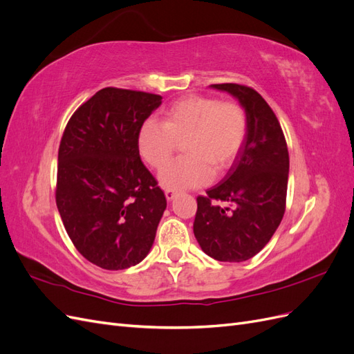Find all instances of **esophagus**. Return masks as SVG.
Masks as SVG:
<instances>
[{"mask_svg": "<svg viewBox=\"0 0 354 354\" xmlns=\"http://www.w3.org/2000/svg\"><path fill=\"white\" fill-rule=\"evenodd\" d=\"M165 196H167V199H168V201L174 199V196H176V192H174L173 189H165Z\"/></svg>", "mask_w": 354, "mask_h": 354, "instance_id": "34e87169", "label": "esophagus"}]
</instances>
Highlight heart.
Instances as JSON below:
<instances>
[{"instance_id":"1","label":"heart","mask_w":354,"mask_h":354,"mask_svg":"<svg viewBox=\"0 0 354 354\" xmlns=\"http://www.w3.org/2000/svg\"><path fill=\"white\" fill-rule=\"evenodd\" d=\"M248 134V115L234 100L212 95H186L165 111L164 124L147 118L138 128L137 146L146 162L162 169L185 140V158L168 165L160 181L181 190L207 185L214 173L223 174L239 156Z\"/></svg>"}]
</instances>
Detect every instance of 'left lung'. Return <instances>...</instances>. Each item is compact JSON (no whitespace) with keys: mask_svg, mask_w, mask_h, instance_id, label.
I'll return each mask as SVG.
<instances>
[{"mask_svg":"<svg viewBox=\"0 0 354 354\" xmlns=\"http://www.w3.org/2000/svg\"><path fill=\"white\" fill-rule=\"evenodd\" d=\"M236 97L248 115L239 156L218 185L199 195L194 233L212 259L241 263L259 254L279 226L286 208L289 155L282 127L252 87L212 84ZM224 201L227 207H221Z\"/></svg>","mask_w":354,"mask_h":354,"instance_id":"1","label":"left lung"}]
</instances>
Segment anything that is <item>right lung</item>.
I'll use <instances>...</instances> for the list:
<instances>
[{"label":"right lung","mask_w":354,"mask_h":354,"mask_svg":"<svg viewBox=\"0 0 354 354\" xmlns=\"http://www.w3.org/2000/svg\"><path fill=\"white\" fill-rule=\"evenodd\" d=\"M159 94L106 87L73 112L59 146L56 203L75 248L106 270L140 263L167 207L140 159L138 128Z\"/></svg>","instance_id":"add662e5"}]
</instances>
